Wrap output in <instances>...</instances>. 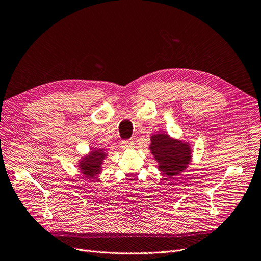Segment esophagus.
Masks as SVG:
<instances>
[{
	"instance_id": "34e87169",
	"label": "esophagus",
	"mask_w": 261,
	"mask_h": 261,
	"mask_svg": "<svg viewBox=\"0 0 261 261\" xmlns=\"http://www.w3.org/2000/svg\"><path fill=\"white\" fill-rule=\"evenodd\" d=\"M122 146L125 148H131L135 146V142L132 140H123L122 141Z\"/></svg>"
}]
</instances>
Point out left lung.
<instances>
[{"instance_id":"8db88e82","label":"left lung","mask_w":261,"mask_h":261,"mask_svg":"<svg viewBox=\"0 0 261 261\" xmlns=\"http://www.w3.org/2000/svg\"><path fill=\"white\" fill-rule=\"evenodd\" d=\"M151 152L159 163L161 172L167 177L177 176L191 160L190 146L188 143L177 141L168 135H154L151 139Z\"/></svg>"}]
</instances>
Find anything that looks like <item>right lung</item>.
I'll return each instance as SVG.
<instances>
[{"instance_id":"1","label":"right lung","mask_w":261,"mask_h":261,"mask_svg":"<svg viewBox=\"0 0 261 261\" xmlns=\"http://www.w3.org/2000/svg\"><path fill=\"white\" fill-rule=\"evenodd\" d=\"M103 159H105V153L101 150L92 151L88 156L83 158V160L80 163V168L85 178H87V179H94L95 176L99 174L100 165L102 164Z\"/></svg>"}]
</instances>
